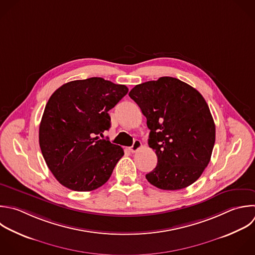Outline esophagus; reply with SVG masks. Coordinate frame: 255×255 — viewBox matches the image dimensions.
Returning <instances> with one entry per match:
<instances>
[{"label":"esophagus","instance_id":"obj_1","mask_svg":"<svg viewBox=\"0 0 255 255\" xmlns=\"http://www.w3.org/2000/svg\"><path fill=\"white\" fill-rule=\"evenodd\" d=\"M140 147H141V142H140V140L135 139V140L133 141L132 145L129 147V150H130L131 152H135V151L138 150Z\"/></svg>","mask_w":255,"mask_h":255}]
</instances>
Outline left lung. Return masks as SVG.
Here are the masks:
<instances>
[{"instance_id":"1","label":"left lung","mask_w":255,"mask_h":255,"mask_svg":"<svg viewBox=\"0 0 255 255\" xmlns=\"http://www.w3.org/2000/svg\"><path fill=\"white\" fill-rule=\"evenodd\" d=\"M128 96L146 118L148 145L157 156L155 168L145 175L147 181L163 190L196 181L215 141V125L203 97L171 77L136 85Z\"/></svg>"}]
</instances>
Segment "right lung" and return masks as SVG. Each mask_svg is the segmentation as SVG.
Listing matches in <instances>:
<instances>
[{"instance_id":"add662e5","label":"right lung","mask_w":255,"mask_h":255,"mask_svg":"<svg viewBox=\"0 0 255 255\" xmlns=\"http://www.w3.org/2000/svg\"><path fill=\"white\" fill-rule=\"evenodd\" d=\"M128 92L103 78L67 83L49 99L39 129L46 163L57 180L91 191L111 177L124 149L99 135L111 128L112 110Z\"/></svg>"}]
</instances>
